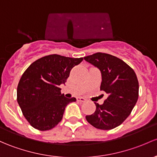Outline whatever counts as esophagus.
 I'll return each mask as SVG.
<instances>
[{
    "label": "esophagus",
    "instance_id": "34e87169",
    "mask_svg": "<svg viewBox=\"0 0 157 157\" xmlns=\"http://www.w3.org/2000/svg\"><path fill=\"white\" fill-rule=\"evenodd\" d=\"M77 100L78 101H80V102H84V101H86V98H83V97H80V98H77Z\"/></svg>",
    "mask_w": 157,
    "mask_h": 157
}]
</instances>
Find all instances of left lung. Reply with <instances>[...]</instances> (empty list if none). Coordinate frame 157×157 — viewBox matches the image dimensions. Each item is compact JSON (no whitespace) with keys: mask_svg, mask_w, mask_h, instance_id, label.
I'll use <instances>...</instances> for the list:
<instances>
[{"mask_svg":"<svg viewBox=\"0 0 157 157\" xmlns=\"http://www.w3.org/2000/svg\"><path fill=\"white\" fill-rule=\"evenodd\" d=\"M84 59L99 69L100 90L108 94L102 105L95 102V113L86 119L99 129L116 128L129 116L138 101L139 85L136 74L126 62L110 54L97 52Z\"/></svg>","mask_w":157,"mask_h":157,"instance_id":"1","label":"left lung"}]
</instances>
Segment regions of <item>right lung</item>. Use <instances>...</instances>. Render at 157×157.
<instances>
[{
    "label": "right lung",
    "mask_w": 157,
    "mask_h": 157,
    "mask_svg": "<svg viewBox=\"0 0 157 157\" xmlns=\"http://www.w3.org/2000/svg\"><path fill=\"white\" fill-rule=\"evenodd\" d=\"M83 60L53 54L37 59L26 69L18 84L17 101L31 126L46 131L62 120L66 106L76 98H66L59 86Z\"/></svg>",
    "instance_id": "obj_1"
}]
</instances>
